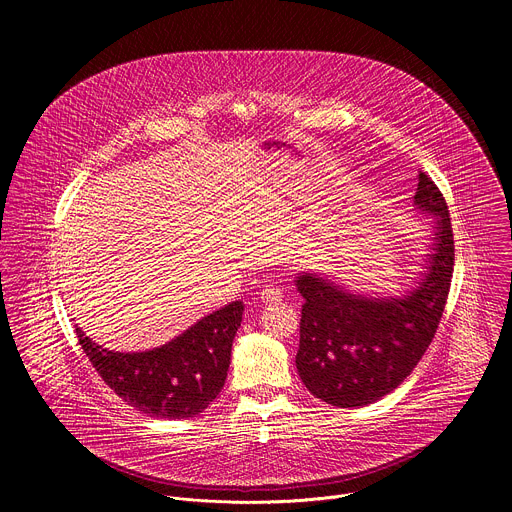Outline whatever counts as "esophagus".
I'll return each instance as SVG.
<instances>
[{
	"mask_svg": "<svg viewBox=\"0 0 512 512\" xmlns=\"http://www.w3.org/2000/svg\"><path fill=\"white\" fill-rule=\"evenodd\" d=\"M281 287H277V285H265L261 291H259V300L263 302V304H277V302H281Z\"/></svg>",
	"mask_w": 512,
	"mask_h": 512,
	"instance_id": "34e87169",
	"label": "esophagus"
}]
</instances>
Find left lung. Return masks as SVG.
I'll return each mask as SVG.
<instances>
[{"label":"left lung","instance_id":"1","mask_svg":"<svg viewBox=\"0 0 512 512\" xmlns=\"http://www.w3.org/2000/svg\"><path fill=\"white\" fill-rule=\"evenodd\" d=\"M413 202L435 214L427 273L403 298H364L302 273L296 367L306 389L336 407H362L397 389L417 367L442 320L454 273V233L444 194L419 172Z\"/></svg>","mask_w":512,"mask_h":512}]
</instances>
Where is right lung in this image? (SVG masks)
Here are the masks:
<instances>
[{
    "mask_svg": "<svg viewBox=\"0 0 512 512\" xmlns=\"http://www.w3.org/2000/svg\"><path fill=\"white\" fill-rule=\"evenodd\" d=\"M243 302L216 310L172 342L145 352H115L77 328L79 344L101 379L131 407L160 419L202 413L221 393Z\"/></svg>",
    "mask_w": 512,
    "mask_h": 512,
    "instance_id": "1",
    "label": "right lung"
}]
</instances>
